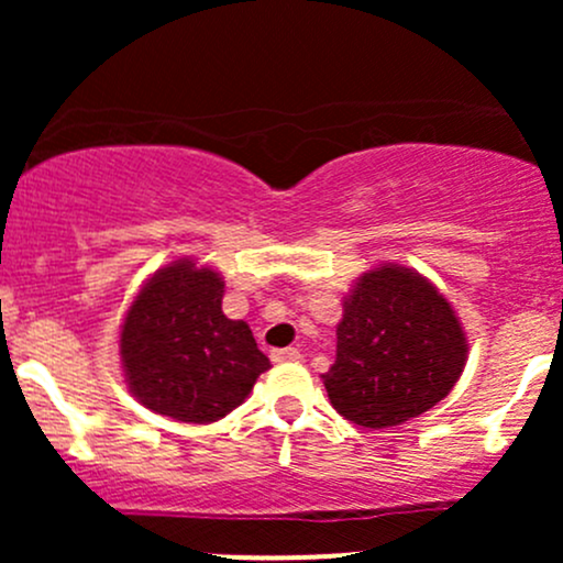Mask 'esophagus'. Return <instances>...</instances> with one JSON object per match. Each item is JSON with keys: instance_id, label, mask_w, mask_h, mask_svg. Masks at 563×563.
<instances>
[{"instance_id": "obj_1", "label": "esophagus", "mask_w": 563, "mask_h": 563, "mask_svg": "<svg viewBox=\"0 0 563 563\" xmlns=\"http://www.w3.org/2000/svg\"><path fill=\"white\" fill-rule=\"evenodd\" d=\"M273 360L275 363H296V360H301V352L294 346H286V349H273Z\"/></svg>"}]
</instances>
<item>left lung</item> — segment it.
I'll return each mask as SVG.
<instances>
[{
	"label": "left lung",
	"mask_w": 563,
	"mask_h": 563,
	"mask_svg": "<svg viewBox=\"0 0 563 563\" xmlns=\"http://www.w3.org/2000/svg\"><path fill=\"white\" fill-rule=\"evenodd\" d=\"M468 360L455 309L416 269L380 264L354 283L322 376L331 405L363 429H389L431 410Z\"/></svg>",
	"instance_id": "obj_1"
}]
</instances>
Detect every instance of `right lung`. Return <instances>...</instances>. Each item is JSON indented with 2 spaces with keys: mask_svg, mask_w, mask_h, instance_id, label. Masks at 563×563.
<instances>
[{
  "mask_svg": "<svg viewBox=\"0 0 563 563\" xmlns=\"http://www.w3.org/2000/svg\"><path fill=\"white\" fill-rule=\"evenodd\" d=\"M222 296L217 269L177 260L161 267L126 309L119 349L129 391L158 416L219 421L269 371L251 328L222 312Z\"/></svg>",
  "mask_w": 563,
  "mask_h": 563,
  "instance_id": "right-lung-1",
  "label": "right lung"
}]
</instances>
